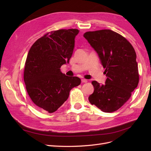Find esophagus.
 I'll list each match as a JSON object with an SVG mask.
<instances>
[{
  "label": "esophagus",
  "instance_id": "obj_1",
  "mask_svg": "<svg viewBox=\"0 0 151 151\" xmlns=\"http://www.w3.org/2000/svg\"><path fill=\"white\" fill-rule=\"evenodd\" d=\"M81 81H82V83H87V82H88V80L85 79H82Z\"/></svg>",
  "mask_w": 151,
  "mask_h": 151
}]
</instances>
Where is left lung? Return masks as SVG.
Wrapping results in <instances>:
<instances>
[{
	"mask_svg": "<svg viewBox=\"0 0 151 151\" xmlns=\"http://www.w3.org/2000/svg\"><path fill=\"white\" fill-rule=\"evenodd\" d=\"M83 36L98 53L107 77L104 84L92 82L94 90L89 101L103 112L115 111L139 84L135 50L124 37L110 29L88 31Z\"/></svg>",
	"mask_w": 151,
	"mask_h": 151,
	"instance_id": "obj_1",
	"label": "left lung"
}]
</instances>
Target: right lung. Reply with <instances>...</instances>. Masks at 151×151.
Listing matches in <instances>:
<instances>
[{
  "label": "right lung",
  "mask_w": 151,
  "mask_h": 151,
  "mask_svg": "<svg viewBox=\"0 0 151 151\" xmlns=\"http://www.w3.org/2000/svg\"><path fill=\"white\" fill-rule=\"evenodd\" d=\"M76 29H60L36 40L25 63L24 81L30 98L42 110L53 113L68 99L70 91L81 84L77 77L63 74L75 46Z\"/></svg>",
  "instance_id": "add662e5"
}]
</instances>
